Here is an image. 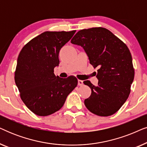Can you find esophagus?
Wrapping results in <instances>:
<instances>
[{"instance_id":"esophagus-1","label":"esophagus","mask_w":147,"mask_h":147,"mask_svg":"<svg viewBox=\"0 0 147 147\" xmlns=\"http://www.w3.org/2000/svg\"><path fill=\"white\" fill-rule=\"evenodd\" d=\"M78 86H80L84 85V82H83V81H82V80H78Z\"/></svg>"}]
</instances>
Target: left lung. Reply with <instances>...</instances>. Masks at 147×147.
<instances>
[{
  "instance_id": "1",
  "label": "left lung",
  "mask_w": 147,
  "mask_h": 147,
  "mask_svg": "<svg viewBox=\"0 0 147 147\" xmlns=\"http://www.w3.org/2000/svg\"><path fill=\"white\" fill-rule=\"evenodd\" d=\"M71 43L84 48L94 68L98 67V86L84 82L92 94L84 104L92 113L108 116L116 113L126 101L134 77L130 50L123 41L103 27L78 32Z\"/></svg>"
}]
</instances>
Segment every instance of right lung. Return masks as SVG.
Masks as SVG:
<instances>
[{
	"mask_svg": "<svg viewBox=\"0 0 147 147\" xmlns=\"http://www.w3.org/2000/svg\"><path fill=\"white\" fill-rule=\"evenodd\" d=\"M76 31H45L26 44L20 52L15 81L22 101L36 115L49 116L61 108L78 85L74 76H55L61 48Z\"/></svg>",
	"mask_w": 147,
	"mask_h": 147,
	"instance_id": "add662e5",
	"label": "right lung"
}]
</instances>
